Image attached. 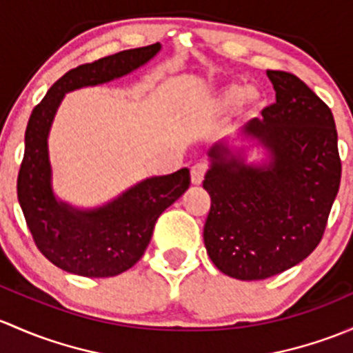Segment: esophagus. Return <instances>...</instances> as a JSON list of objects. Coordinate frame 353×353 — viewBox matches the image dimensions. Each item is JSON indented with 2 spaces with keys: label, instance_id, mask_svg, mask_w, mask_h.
Returning a JSON list of instances; mask_svg holds the SVG:
<instances>
[{
  "label": "esophagus",
  "instance_id": "1",
  "mask_svg": "<svg viewBox=\"0 0 353 353\" xmlns=\"http://www.w3.org/2000/svg\"><path fill=\"white\" fill-rule=\"evenodd\" d=\"M207 170H209V165H207L205 161H201V163H195L194 166H192V183L194 185H201L203 176H205Z\"/></svg>",
  "mask_w": 353,
  "mask_h": 353
}]
</instances>
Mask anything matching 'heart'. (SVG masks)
Listing matches in <instances>:
<instances>
[{
    "label": "heart",
    "mask_w": 353,
    "mask_h": 353,
    "mask_svg": "<svg viewBox=\"0 0 353 353\" xmlns=\"http://www.w3.org/2000/svg\"><path fill=\"white\" fill-rule=\"evenodd\" d=\"M250 94V92H246L245 88H239V86H232V88H228L226 92H224L223 95V103L226 105V107H232V105H238L239 101L243 100V98H246ZM250 100L255 101V95H250Z\"/></svg>",
    "instance_id": "1"
}]
</instances>
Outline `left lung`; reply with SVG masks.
I'll use <instances>...</instances> for the list:
<instances>
[{"instance_id": "1", "label": "left lung", "mask_w": 353, "mask_h": 353, "mask_svg": "<svg viewBox=\"0 0 353 353\" xmlns=\"http://www.w3.org/2000/svg\"><path fill=\"white\" fill-rule=\"evenodd\" d=\"M275 103L243 134L272 154L265 168L226 146L209 151L203 180L210 210L203 243L217 268L239 281H263L314 252L340 188L341 159L328 105L292 72L267 71Z\"/></svg>"}]
</instances>
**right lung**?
<instances>
[{
  "mask_svg": "<svg viewBox=\"0 0 353 353\" xmlns=\"http://www.w3.org/2000/svg\"><path fill=\"white\" fill-rule=\"evenodd\" d=\"M159 43L127 49L69 69L32 110L17 194L35 245L50 263L81 277H114L144 255L152 230L166 207L190 187V172L141 181L117 201L95 210H76L57 202L50 188L47 136L64 93L121 78L156 56Z\"/></svg>",
  "mask_w": 353,
  "mask_h": 353,
  "instance_id": "add662e5",
  "label": "right lung"
}]
</instances>
